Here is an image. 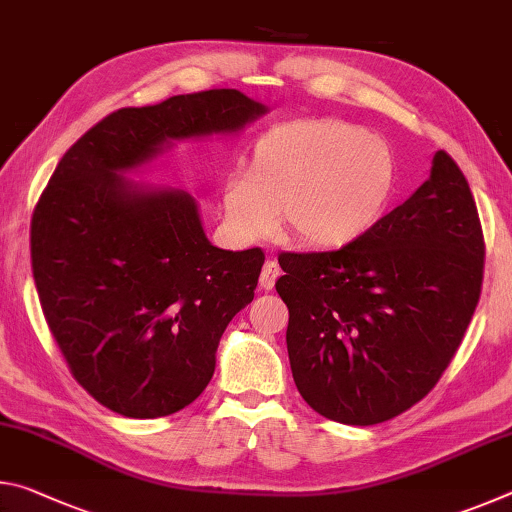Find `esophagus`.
<instances>
[{
	"label": "esophagus",
	"instance_id": "obj_1",
	"mask_svg": "<svg viewBox=\"0 0 512 512\" xmlns=\"http://www.w3.org/2000/svg\"><path fill=\"white\" fill-rule=\"evenodd\" d=\"M277 277H280V266H277V262H266L262 268V275H259V287L266 291L273 289Z\"/></svg>",
	"mask_w": 512,
	"mask_h": 512
}]
</instances>
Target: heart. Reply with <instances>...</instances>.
<instances>
[{
  "instance_id": "heart-1",
  "label": "heart",
  "mask_w": 512,
  "mask_h": 512,
  "mask_svg": "<svg viewBox=\"0 0 512 512\" xmlns=\"http://www.w3.org/2000/svg\"><path fill=\"white\" fill-rule=\"evenodd\" d=\"M395 185L388 146L341 119H296L259 137L250 169L223 183V212L241 241L280 225L311 248H343L375 228Z\"/></svg>"
}]
</instances>
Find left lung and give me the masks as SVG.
Masks as SVG:
<instances>
[{"mask_svg":"<svg viewBox=\"0 0 512 512\" xmlns=\"http://www.w3.org/2000/svg\"><path fill=\"white\" fill-rule=\"evenodd\" d=\"M483 257L474 196L445 151L413 196L354 244L277 257L291 372L305 402L354 427L420 402L470 325Z\"/></svg>","mask_w":512,"mask_h":512,"instance_id":"left-lung-1","label":"left lung"}]
</instances>
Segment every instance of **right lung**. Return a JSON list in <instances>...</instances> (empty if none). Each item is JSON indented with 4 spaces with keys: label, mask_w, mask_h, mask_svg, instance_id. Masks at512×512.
Segmentation results:
<instances>
[{
    "label": "right lung",
    "mask_w": 512,
    "mask_h": 512,
    "mask_svg": "<svg viewBox=\"0 0 512 512\" xmlns=\"http://www.w3.org/2000/svg\"><path fill=\"white\" fill-rule=\"evenodd\" d=\"M266 106L239 90L178 94L92 126L42 192L31 268L74 379L126 418H162L210 384L216 348L255 298L262 248L212 246L180 189L124 178L173 140L239 133Z\"/></svg>",
    "instance_id": "1"
}]
</instances>
